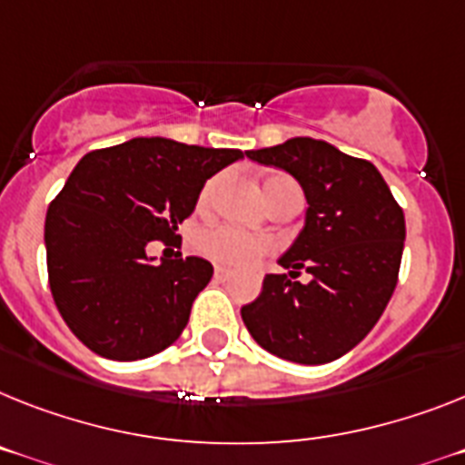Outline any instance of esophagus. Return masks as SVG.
Here are the masks:
<instances>
[{
  "label": "esophagus",
  "mask_w": 465,
  "mask_h": 465,
  "mask_svg": "<svg viewBox=\"0 0 465 465\" xmlns=\"http://www.w3.org/2000/svg\"><path fill=\"white\" fill-rule=\"evenodd\" d=\"M232 269H224V267H214V281H229L232 279Z\"/></svg>",
  "instance_id": "esophagus-1"
}]
</instances>
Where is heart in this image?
I'll return each mask as SVG.
<instances>
[{
	"label": "heart",
	"instance_id": "1",
	"mask_svg": "<svg viewBox=\"0 0 465 465\" xmlns=\"http://www.w3.org/2000/svg\"><path fill=\"white\" fill-rule=\"evenodd\" d=\"M217 184H220V179H213V182L203 186L201 198H198L201 208H208L210 203H213ZM286 196L302 201L300 186L291 177L274 174V177H269L264 182V198H267L269 205ZM193 248H196L198 255L208 257L210 262L239 269L248 267V264L257 262L260 257L267 255L272 251V243L267 239H260V236H248V233L236 232L232 226H208V229H201L193 236Z\"/></svg>",
	"mask_w": 465,
	"mask_h": 465
}]
</instances>
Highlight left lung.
<instances>
[{"label":"left lung","instance_id":"1","mask_svg":"<svg viewBox=\"0 0 465 465\" xmlns=\"http://www.w3.org/2000/svg\"><path fill=\"white\" fill-rule=\"evenodd\" d=\"M248 158L286 170L307 198L305 226L267 274L260 298L241 307L245 329L267 352L326 364L364 341L388 307L404 251V213L373 163L310 136ZM300 271L310 284L294 279Z\"/></svg>","mask_w":465,"mask_h":465}]
</instances>
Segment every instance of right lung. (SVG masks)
<instances>
[{
    "mask_svg": "<svg viewBox=\"0 0 465 465\" xmlns=\"http://www.w3.org/2000/svg\"><path fill=\"white\" fill-rule=\"evenodd\" d=\"M239 158V148L139 136L77 163L45 222L49 288L77 341L118 361L177 341L213 264L182 252L153 264L146 245L174 239L205 182Z\"/></svg>",
    "mask_w": 465,
    "mask_h": 465,
    "instance_id": "1",
    "label": "right lung"
}]
</instances>
